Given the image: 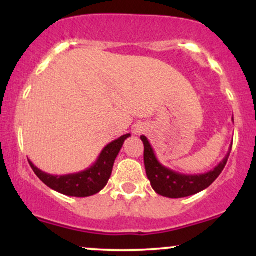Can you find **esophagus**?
Wrapping results in <instances>:
<instances>
[{"label":"esophagus","instance_id":"esophagus-1","mask_svg":"<svg viewBox=\"0 0 256 256\" xmlns=\"http://www.w3.org/2000/svg\"><path fill=\"white\" fill-rule=\"evenodd\" d=\"M137 132H138V131H137Z\"/></svg>","mask_w":256,"mask_h":256}]
</instances>
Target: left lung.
<instances>
[{
    "label": "left lung",
    "mask_w": 256,
    "mask_h": 256,
    "mask_svg": "<svg viewBox=\"0 0 256 256\" xmlns=\"http://www.w3.org/2000/svg\"><path fill=\"white\" fill-rule=\"evenodd\" d=\"M140 140L144 144V166L146 177L150 180L152 188L158 195L170 198H186L207 189L222 172L232 148L230 146L224 160L212 171L204 174H183L167 168L158 160L148 138L140 136Z\"/></svg>",
    "instance_id": "left-lung-1"
}]
</instances>
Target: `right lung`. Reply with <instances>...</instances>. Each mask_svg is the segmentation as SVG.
<instances>
[{
  "label": "right lung",
  "mask_w": 256,
  "mask_h": 256,
  "mask_svg": "<svg viewBox=\"0 0 256 256\" xmlns=\"http://www.w3.org/2000/svg\"><path fill=\"white\" fill-rule=\"evenodd\" d=\"M130 136V134H124L118 140L110 142V144L104 146L94 165L77 173L54 176L43 172L42 170L34 166L30 160H28V164L37 177L50 189L66 196L88 198V196H92L100 192L107 185L110 178L112 170H113L114 161L118 156L125 140Z\"/></svg>",
  "instance_id": "obj_1"
}]
</instances>
